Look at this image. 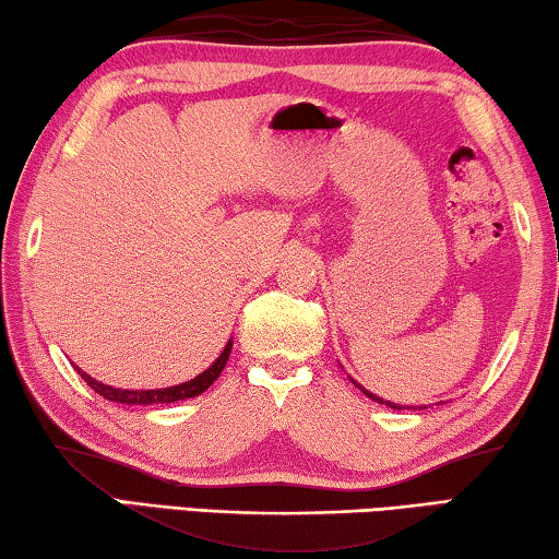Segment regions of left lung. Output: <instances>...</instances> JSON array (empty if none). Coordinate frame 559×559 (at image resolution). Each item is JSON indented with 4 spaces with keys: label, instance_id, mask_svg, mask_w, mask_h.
I'll return each instance as SVG.
<instances>
[{
    "label": "left lung",
    "instance_id": "1",
    "mask_svg": "<svg viewBox=\"0 0 559 559\" xmlns=\"http://www.w3.org/2000/svg\"><path fill=\"white\" fill-rule=\"evenodd\" d=\"M355 384H357V382H355ZM357 388H359V384H357ZM359 390H362V392L367 394V397H369V400H374V402H382L380 397H377V394H372V392H367L365 388H359ZM382 405H388V407H392V409H402V405H394V402H382Z\"/></svg>",
    "mask_w": 559,
    "mask_h": 559
}]
</instances>
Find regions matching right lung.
Returning <instances> with one entry per match:
<instances>
[{
	"label": "right lung",
	"instance_id": "obj_1",
	"mask_svg": "<svg viewBox=\"0 0 559 559\" xmlns=\"http://www.w3.org/2000/svg\"><path fill=\"white\" fill-rule=\"evenodd\" d=\"M229 352H231V340L227 342L225 349H222V355L214 359V362L207 369H204L202 374H197L194 380H190V382L175 384V388H165V390H119V388H109V384L97 382L87 372H82L80 367H76V372L82 374V380L87 382L94 392L102 394V397L109 400V402H117V405H167V402L197 397V394H202L204 390H207L210 384L217 380L222 369H225L227 359H229Z\"/></svg>",
	"mask_w": 559,
	"mask_h": 559
}]
</instances>
